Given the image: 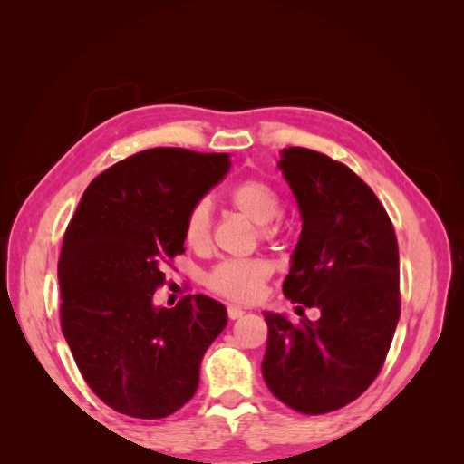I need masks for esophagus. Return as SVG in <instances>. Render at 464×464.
I'll use <instances>...</instances> for the list:
<instances>
[{
	"instance_id": "34e87169",
	"label": "esophagus",
	"mask_w": 464,
	"mask_h": 464,
	"mask_svg": "<svg viewBox=\"0 0 464 464\" xmlns=\"http://www.w3.org/2000/svg\"><path fill=\"white\" fill-rule=\"evenodd\" d=\"M227 312H228V317H230V319H237V317L244 315V310H242L240 305H228Z\"/></svg>"
}]
</instances>
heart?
<instances>
[{
  "mask_svg": "<svg viewBox=\"0 0 464 464\" xmlns=\"http://www.w3.org/2000/svg\"><path fill=\"white\" fill-rule=\"evenodd\" d=\"M230 205L257 224L261 240H276L283 232L278 220L283 201L276 188L265 178H246L228 191ZM213 237V207L207 199L195 201L184 220V240L191 249H205ZM273 275V265L265 257L224 259L205 275V285L218 296L236 302H251L259 296L266 280Z\"/></svg>",
  "mask_w": 464,
  "mask_h": 464,
  "instance_id": "b5f03b06",
  "label": "heart"
}]
</instances>
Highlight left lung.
Returning <instances> with one entry per match:
<instances>
[{"mask_svg":"<svg viewBox=\"0 0 464 464\" xmlns=\"http://www.w3.org/2000/svg\"><path fill=\"white\" fill-rule=\"evenodd\" d=\"M278 166L302 213L283 292L321 317L290 323L263 314L261 370L292 411L327 414L356 401L385 363L401 315L397 236L382 201L346 164L290 147Z\"/></svg>","mask_w":464,"mask_h":464,"instance_id":"obj_1","label":"left lung"}]
</instances>
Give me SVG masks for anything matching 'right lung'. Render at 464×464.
Wrapping results in <instances>:
<instances>
[{
	"label": "right lung",
	"instance_id": "1",
	"mask_svg": "<svg viewBox=\"0 0 464 464\" xmlns=\"http://www.w3.org/2000/svg\"><path fill=\"white\" fill-rule=\"evenodd\" d=\"M224 152L157 147L98 174L69 220L58 261L60 319L77 368L120 414L159 420L198 391L203 354L227 307L188 294L154 307L184 247L189 207L228 174Z\"/></svg>",
	"mask_w": 464,
	"mask_h": 464
}]
</instances>
